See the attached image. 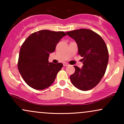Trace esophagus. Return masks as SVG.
<instances>
[{"label":"esophagus","mask_w":124,"mask_h":124,"mask_svg":"<svg viewBox=\"0 0 124 124\" xmlns=\"http://www.w3.org/2000/svg\"><path fill=\"white\" fill-rule=\"evenodd\" d=\"M68 65H69V64L66 63V62H65V63H63V66H68Z\"/></svg>","instance_id":"1"}]
</instances>
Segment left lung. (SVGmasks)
I'll use <instances>...</instances> for the list:
<instances>
[{"mask_svg": "<svg viewBox=\"0 0 124 124\" xmlns=\"http://www.w3.org/2000/svg\"><path fill=\"white\" fill-rule=\"evenodd\" d=\"M76 41L78 53L83 59L82 68L74 66L75 72L70 75L71 82L77 89L87 91L99 84L104 75L108 62V51L101 36L89 29L66 32Z\"/></svg>", "mask_w": 124, "mask_h": 124, "instance_id": "1", "label": "left lung"}]
</instances>
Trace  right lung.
Wrapping results in <instances>:
<instances>
[{
	"instance_id": "obj_1",
	"label": "right lung",
	"mask_w": 124,
	"mask_h": 124,
	"mask_svg": "<svg viewBox=\"0 0 124 124\" xmlns=\"http://www.w3.org/2000/svg\"><path fill=\"white\" fill-rule=\"evenodd\" d=\"M63 31L47 30L34 32L21 45L18 61V69L23 79L29 86L43 90L54 83L63 64L49 62V54L55 50L63 37Z\"/></svg>"
}]
</instances>
